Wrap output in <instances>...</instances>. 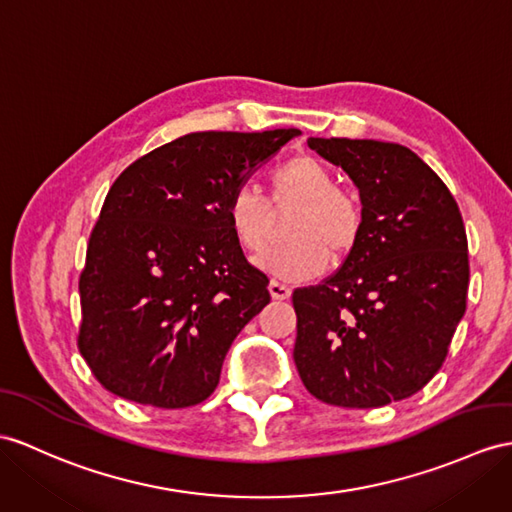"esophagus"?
I'll list each match as a JSON object with an SVG mask.
<instances>
[{
	"instance_id": "esophagus-1",
	"label": "esophagus",
	"mask_w": 512,
	"mask_h": 512,
	"mask_svg": "<svg viewBox=\"0 0 512 512\" xmlns=\"http://www.w3.org/2000/svg\"><path fill=\"white\" fill-rule=\"evenodd\" d=\"M269 293H271L273 299H289L291 297V289L284 282H280V280H271L269 282Z\"/></svg>"
}]
</instances>
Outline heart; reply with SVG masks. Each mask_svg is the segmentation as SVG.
Listing matches in <instances>:
<instances>
[{"label": "heart", "instance_id": "heart-1", "mask_svg": "<svg viewBox=\"0 0 512 512\" xmlns=\"http://www.w3.org/2000/svg\"><path fill=\"white\" fill-rule=\"evenodd\" d=\"M271 202L284 206L302 202L293 215L289 243L260 260L265 269L282 278L308 280L328 265V258H345L363 230V208L358 199L334 186L328 167L313 156H295L271 171ZM228 226L249 254L265 252L273 239L276 215L269 199L252 184H239L226 204Z\"/></svg>", "mask_w": 512, "mask_h": 512}]
</instances>
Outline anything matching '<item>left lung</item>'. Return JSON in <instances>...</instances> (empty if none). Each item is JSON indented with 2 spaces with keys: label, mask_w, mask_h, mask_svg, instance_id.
I'll use <instances>...</instances> for the list:
<instances>
[{
  "label": "left lung",
  "mask_w": 512,
  "mask_h": 512,
  "mask_svg": "<svg viewBox=\"0 0 512 512\" xmlns=\"http://www.w3.org/2000/svg\"><path fill=\"white\" fill-rule=\"evenodd\" d=\"M363 204L341 269L293 291V358L310 395L343 408L406 400L441 369L467 308V232L456 199L415 152L371 139H315Z\"/></svg>",
  "instance_id": "8db88e82"
}]
</instances>
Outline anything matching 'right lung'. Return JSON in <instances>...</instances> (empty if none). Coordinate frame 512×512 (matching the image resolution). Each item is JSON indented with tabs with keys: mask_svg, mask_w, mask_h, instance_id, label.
<instances>
[{
	"mask_svg": "<svg viewBox=\"0 0 512 512\" xmlns=\"http://www.w3.org/2000/svg\"><path fill=\"white\" fill-rule=\"evenodd\" d=\"M297 134L191 132L110 186L80 273L78 334L104 389L156 408L217 389L236 334L271 302L228 226V197Z\"/></svg>",
	"mask_w": 512,
	"mask_h": 512,
	"instance_id": "obj_1",
	"label": "right lung"
}]
</instances>
